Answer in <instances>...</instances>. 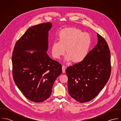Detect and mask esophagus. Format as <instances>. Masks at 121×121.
<instances>
[{
    "mask_svg": "<svg viewBox=\"0 0 121 121\" xmlns=\"http://www.w3.org/2000/svg\"><path fill=\"white\" fill-rule=\"evenodd\" d=\"M65 70H66V67L65 66H62V71L63 73H64L65 72Z\"/></svg>",
    "mask_w": 121,
    "mask_h": 121,
    "instance_id": "1",
    "label": "esophagus"
}]
</instances>
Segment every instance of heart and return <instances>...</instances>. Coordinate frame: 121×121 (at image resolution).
<instances>
[{"mask_svg":"<svg viewBox=\"0 0 121 121\" xmlns=\"http://www.w3.org/2000/svg\"><path fill=\"white\" fill-rule=\"evenodd\" d=\"M58 40L52 44V56L55 59H60L64 54L66 50L67 55L65 60H72L74 63H80L85 60L91 43V39L88 34L74 28L61 31Z\"/></svg>","mask_w":121,"mask_h":121,"instance_id":"b5f03b06","label":"heart"}]
</instances>
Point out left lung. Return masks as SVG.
<instances>
[{
    "label": "left lung",
    "mask_w": 121,
    "mask_h": 121,
    "mask_svg": "<svg viewBox=\"0 0 121 121\" xmlns=\"http://www.w3.org/2000/svg\"><path fill=\"white\" fill-rule=\"evenodd\" d=\"M82 62L69 67L68 90L71 97L81 103L95 98L107 83L110 75V52L103 37Z\"/></svg>",
    "instance_id": "8db88e82"
}]
</instances>
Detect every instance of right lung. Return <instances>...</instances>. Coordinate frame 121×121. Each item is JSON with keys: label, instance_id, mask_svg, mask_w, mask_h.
Here are the masks:
<instances>
[{"label": "right lung", "instance_id": "right-lung-1", "mask_svg": "<svg viewBox=\"0 0 121 121\" xmlns=\"http://www.w3.org/2000/svg\"><path fill=\"white\" fill-rule=\"evenodd\" d=\"M52 26L48 22L28 28L17 40L13 52L14 81L25 96L35 103L50 97L55 80L62 73L61 65L47 53Z\"/></svg>", "mask_w": 121, "mask_h": 121}]
</instances>
